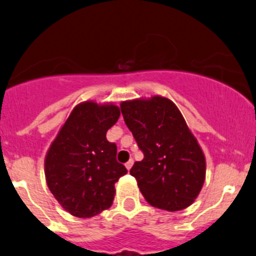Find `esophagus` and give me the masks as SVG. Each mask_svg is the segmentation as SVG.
Here are the masks:
<instances>
[{
  "label": "esophagus",
  "instance_id": "esophagus-1",
  "mask_svg": "<svg viewBox=\"0 0 256 256\" xmlns=\"http://www.w3.org/2000/svg\"><path fill=\"white\" fill-rule=\"evenodd\" d=\"M132 165H134V160H132V158H130V160H128V162L125 164V166H126V168H128V170H130V168H132Z\"/></svg>",
  "mask_w": 256,
  "mask_h": 256
}]
</instances>
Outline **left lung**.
I'll list each match as a JSON object with an SVG mask.
<instances>
[{"label": "left lung", "mask_w": 256, "mask_h": 256, "mask_svg": "<svg viewBox=\"0 0 256 256\" xmlns=\"http://www.w3.org/2000/svg\"><path fill=\"white\" fill-rule=\"evenodd\" d=\"M124 120L144 160L130 174L146 202L158 209L178 212L199 195L205 180V156L182 115L168 98L124 101Z\"/></svg>", "instance_id": "obj_1"}]
</instances>
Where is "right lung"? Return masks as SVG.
Masks as SVG:
<instances>
[{
    "label": "right lung",
    "instance_id": "right-lung-1",
    "mask_svg": "<svg viewBox=\"0 0 256 256\" xmlns=\"http://www.w3.org/2000/svg\"><path fill=\"white\" fill-rule=\"evenodd\" d=\"M118 118L120 108L115 105L80 104L50 146L44 160L47 185L74 216L91 218L108 209L115 182L128 174L116 160V144L106 138Z\"/></svg>",
    "mask_w": 256,
    "mask_h": 256
}]
</instances>
